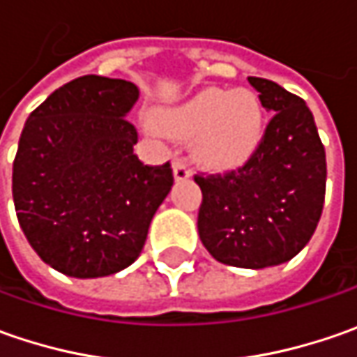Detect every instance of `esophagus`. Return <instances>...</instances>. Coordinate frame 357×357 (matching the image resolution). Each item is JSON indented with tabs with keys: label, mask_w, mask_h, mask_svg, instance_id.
<instances>
[{
	"label": "esophagus",
	"mask_w": 357,
	"mask_h": 357,
	"mask_svg": "<svg viewBox=\"0 0 357 357\" xmlns=\"http://www.w3.org/2000/svg\"><path fill=\"white\" fill-rule=\"evenodd\" d=\"M172 171H174V178L176 181H186L192 174V171H190V167H188V162H186L185 158H176L174 165H172Z\"/></svg>",
	"instance_id": "34e87169"
}]
</instances>
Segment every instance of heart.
Listing matches in <instances>:
<instances>
[{"instance_id": "obj_1", "label": "heart", "mask_w": 357, "mask_h": 357, "mask_svg": "<svg viewBox=\"0 0 357 357\" xmlns=\"http://www.w3.org/2000/svg\"><path fill=\"white\" fill-rule=\"evenodd\" d=\"M167 135L197 137L199 158L211 169L242 165L262 137V109L250 91H206L158 117Z\"/></svg>"}]
</instances>
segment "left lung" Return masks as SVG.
Segmentation results:
<instances>
[{"instance_id": "left-lung-1", "label": "left lung", "mask_w": 357, "mask_h": 357, "mask_svg": "<svg viewBox=\"0 0 357 357\" xmlns=\"http://www.w3.org/2000/svg\"><path fill=\"white\" fill-rule=\"evenodd\" d=\"M248 83L274 113L260 143L238 169L195 181L204 248L222 264L260 270L292 260L312 238L326 197V151L304 99L262 77Z\"/></svg>"}]
</instances>
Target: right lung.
Instances as JSON below:
<instances>
[{
	"mask_svg": "<svg viewBox=\"0 0 357 357\" xmlns=\"http://www.w3.org/2000/svg\"><path fill=\"white\" fill-rule=\"evenodd\" d=\"M139 89L123 79L77 77L29 115L13 160L20 227L39 258L73 278L111 276L143 250L167 199L171 162L143 165L127 119Z\"/></svg>",
	"mask_w": 357,
	"mask_h": 357,
	"instance_id": "right-lung-1",
	"label": "right lung"
}]
</instances>
